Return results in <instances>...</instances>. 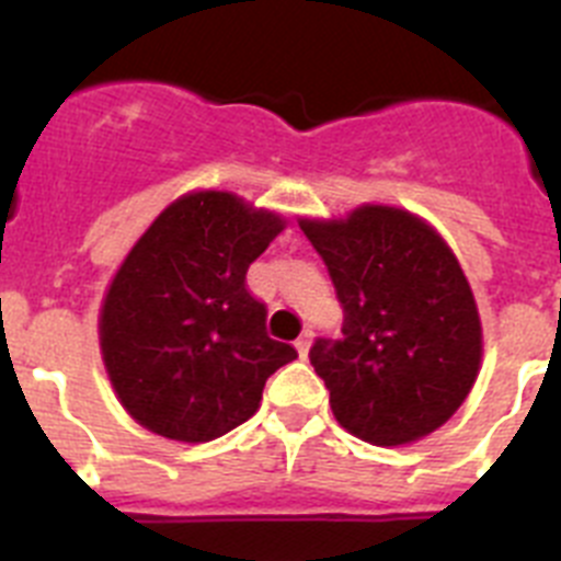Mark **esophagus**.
Here are the masks:
<instances>
[{
	"label": "esophagus",
	"mask_w": 561,
	"mask_h": 561,
	"mask_svg": "<svg viewBox=\"0 0 561 561\" xmlns=\"http://www.w3.org/2000/svg\"><path fill=\"white\" fill-rule=\"evenodd\" d=\"M311 331H304V334L297 336L295 340V348H297V354H300V359H306V356H309V348H311Z\"/></svg>",
	"instance_id": "esophagus-1"
}]
</instances>
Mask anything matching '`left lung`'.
<instances>
[{"mask_svg":"<svg viewBox=\"0 0 561 561\" xmlns=\"http://www.w3.org/2000/svg\"><path fill=\"white\" fill-rule=\"evenodd\" d=\"M342 304L340 340L309 359L331 410L362 440L396 447L438 430L480 368V317L447 241L399 207L362 205L340 221L300 219Z\"/></svg>","mask_w":561,"mask_h":561,"instance_id":"8db88e82","label":"left lung"}]
</instances>
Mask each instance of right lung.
I'll return each mask as SVG.
<instances>
[{
  "instance_id": "1",
  "label": "right lung",
  "mask_w": 561,
  "mask_h": 561,
  "mask_svg": "<svg viewBox=\"0 0 561 561\" xmlns=\"http://www.w3.org/2000/svg\"><path fill=\"white\" fill-rule=\"evenodd\" d=\"M284 219L199 191L157 216L114 275L101 351L123 408L146 430L205 444L244 424L297 351L266 334L247 270Z\"/></svg>"
}]
</instances>
